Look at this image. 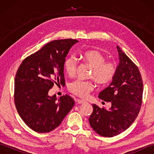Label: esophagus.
Returning a JSON list of instances; mask_svg holds the SVG:
<instances>
[{
	"instance_id": "34e87169",
	"label": "esophagus",
	"mask_w": 154,
	"mask_h": 154,
	"mask_svg": "<svg viewBox=\"0 0 154 154\" xmlns=\"http://www.w3.org/2000/svg\"><path fill=\"white\" fill-rule=\"evenodd\" d=\"M85 103H86V100H83V99H78L77 100V103H79V104H83Z\"/></svg>"
}]
</instances>
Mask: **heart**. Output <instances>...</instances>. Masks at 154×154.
<instances>
[{"label": "heart", "mask_w": 154, "mask_h": 154, "mask_svg": "<svg viewBox=\"0 0 154 154\" xmlns=\"http://www.w3.org/2000/svg\"><path fill=\"white\" fill-rule=\"evenodd\" d=\"M82 60L92 67L90 77L100 85H106L112 81L116 73L117 67L112 61H106V57L100 51L92 50L83 52L81 55ZM63 67L69 76L75 75L77 68V60L73 55L65 59ZM71 93L80 97H85L94 89V85L91 81L77 79L72 81L68 86Z\"/></svg>", "instance_id": "b5f03b06"}]
</instances>
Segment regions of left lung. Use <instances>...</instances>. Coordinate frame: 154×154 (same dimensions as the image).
<instances>
[{"label":"left lung","mask_w":154,"mask_h":154,"mask_svg":"<svg viewBox=\"0 0 154 154\" xmlns=\"http://www.w3.org/2000/svg\"><path fill=\"white\" fill-rule=\"evenodd\" d=\"M120 63L112 82L99 93V97L111 103L108 110L93 104L89 121L98 134L113 137L128 128L141 109L143 81L138 67L117 46Z\"/></svg>","instance_id":"8db88e82"}]
</instances>
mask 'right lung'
Here are the masks:
<instances>
[{
	"label": "right lung",
	"mask_w": 154,
	"mask_h": 154,
	"mask_svg": "<svg viewBox=\"0 0 154 154\" xmlns=\"http://www.w3.org/2000/svg\"><path fill=\"white\" fill-rule=\"evenodd\" d=\"M78 42L73 39L50 42L26 57L14 79V103L26 124L39 133L56 128L75 104L68 94L50 97L54 84L65 85L63 62L70 48Z\"/></svg>",
	"instance_id": "obj_1"
}]
</instances>
